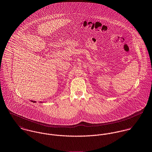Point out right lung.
Returning a JSON list of instances; mask_svg holds the SVG:
<instances>
[{"instance_id":"1","label":"right lung","mask_w":152,"mask_h":152,"mask_svg":"<svg viewBox=\"0 0 152 152\" xmlns=\"http://www.w3.org/2000/svg\"><path fill=\"white\" fill-rule=\"evenodd\" d=\"M31 102H35L36 101H31Z\"/></svg>"}]
</instances>
